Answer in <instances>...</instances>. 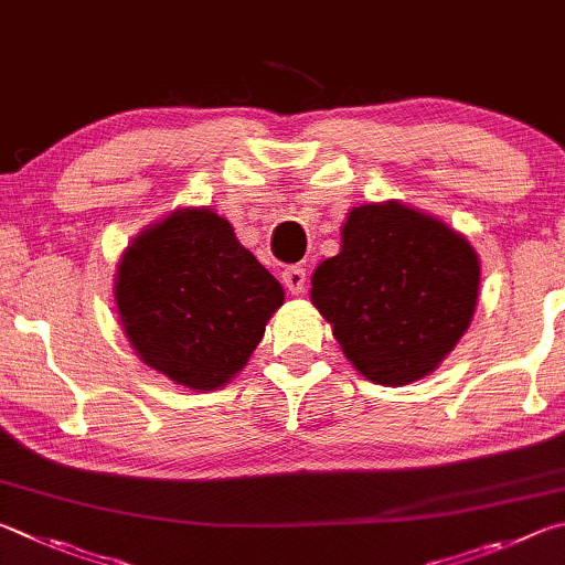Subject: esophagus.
I'll return each mask as SVG.
<instances>
[{
  "mask_svg": "<svg viewBox=\"0 0 565 565\" xmlns=\"http://www.w3.org/2000/svg\"><path fill=\"white\" fill-rule=\"evenodd\" d=\"M280 277H282L285 288H288V292H292V295L305 292V285H308V273H305V267H300V265L285 267Z\"/></svg>",
  "mask_w": 565,
  "mask_h": 565,
  "instance_id": "1",
  "label": "esophagus"
}]
</instances>
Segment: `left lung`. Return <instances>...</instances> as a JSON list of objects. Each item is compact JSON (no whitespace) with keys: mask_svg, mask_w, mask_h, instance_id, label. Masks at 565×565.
<instances>
[{"mask_svg":"<svg viewBox=\"0 0 565 565\" xmlns=\"http://www.w3.org/2000/svg\"><path fill=\"white\" fill-rule=\"evenodd\" d=\"M481 265L467 237L399 201L352 207L342 247L312 275V305L364 377L402 387L467 332Z\"/></svg>","mask_w":565,"mask_h":565,"instance_id":"1","label":"left lung"}]
</instances>
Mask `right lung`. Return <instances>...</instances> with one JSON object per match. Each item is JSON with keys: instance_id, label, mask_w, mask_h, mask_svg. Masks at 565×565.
<instances>
[{"instance_id": "add662e5", "label": "right lung", "mask_w": 565, "mask_h": 565, "mask_svg": "<svg viewBox=\"0 0 565 565\" xmlns=\"http://www.w3.org/2000/svg\"><path fill=\"white\" fill-rule=\"evenodd\" d=\"M116 308L148 367L217 390L245 367L280 308V282L211 207H178L136 237L116 270Z\"/></svg>"}]
</instances>
